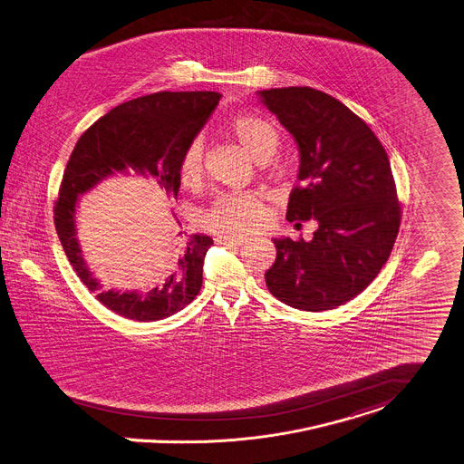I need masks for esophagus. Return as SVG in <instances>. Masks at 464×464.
<instances>
[{
	"mask_svg": "<svg viewBox=\"0 0 464 464\" xmlns=\"http://www.w3.org/2000/svg\"><path fill=\"white\" fill-rule=\"evenodd\" d=\"M216 243L218 245H236V246H241V245H246L248 239L243 237V236H216Z\"/></svg>",
	"mask_w": 464,
	"mask_h": 464,
	"instance_id": "34e87169",
	"label": "esophagus"
}]
</instances>
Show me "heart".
Wrapping results in <instances>:
<instances>
[{
	"label": "heart",
	"mask_w": 464,
	"mask_h": 464,
	"mask_svg": "<svg viewBox=\"0 0 464 464\" xmlns=\"http://www.w3.org/2000/svg\"><path fill=\"white\" fill-rule=\"evenodd\" d=\"M227 132L252 158L264 161L278 147V132L267 119L255 113H237L227 122ZM177 177L184 188H197L204 177V145L193 140L177 163ZM266 198L258 193H225L204 212V227L221 234L252 232L264 221Z\"/></svg>",
	"instance_id": "obj_1"
}]
</instances>
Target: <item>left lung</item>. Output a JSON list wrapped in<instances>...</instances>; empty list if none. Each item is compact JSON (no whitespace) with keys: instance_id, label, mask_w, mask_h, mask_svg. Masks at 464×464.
Masks as SVG:
<instances>
[{"instance_id":"8db88e82","label":"left lung","mask_w":464,"mask_h":464,"mask_svg":"<svg viewBox=\"0 0 464 464\" xmlns=\"http://www.w3.org/2000/svg\"><path fill=\"white\" fill-rule=\"evenodd\" d=\"M260 97L299 147L287 219L319 223L312 241H273L276 260L266 285L297 310H334L371 285L399 234L402 211L386 150L371 127L324 92L287 86Z\"/></svg>"}]
</instances>
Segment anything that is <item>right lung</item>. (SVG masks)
Instances as JSON below:
<instances>
[{"label": "right lung", "instance_id": "1", "mask_svg": "<svg viewBox=\"0 0 464 464\" xmlns=\"http://www.w3.org/2000/svg\"><path fill=\"white\" fill-rule=\"evenodd\" d=\"M221 95L218 92H158L124 102L78 140L54 202V227L72 269L88 291L111 312L138 323H152L186 308L202 289L204 256L209 236L195 234L169 256L160 285L138 293L101 291L84 266L76 239L74 212L78 197L113 173H147L173 198L180 182L177 163L184 149L208 122ZM180 236V232H179Z\"/></svg>", "mask_w": 464, "mask_h": 464}]
</instances>
